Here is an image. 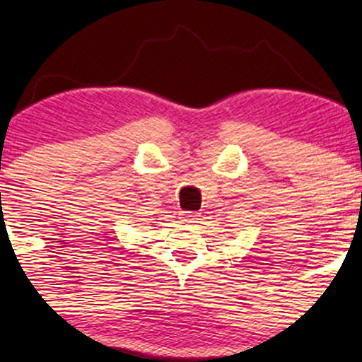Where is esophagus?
Wrapping results in <instances>:
<instances>
[{
  "mask_svg": "<svg viewBox=\"0 0 362 362\" xmlns=\"http://www.w3.org/2000/svg\"><path fill=\"white\" fill-rule=\"evenodd\" d=\"M198 218H199V215L194 214V211H184V214H182V221L187 222V224L198 222Z\"/></svg>",
  "mask_w": 362,
  "mask_h": 362,
  "instance_id": "34e87169",
  "label": "esophagus"
}]
</instances>
